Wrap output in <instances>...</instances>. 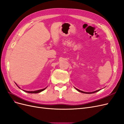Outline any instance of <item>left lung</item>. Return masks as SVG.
<instances>
[{
  "instance_id": "obj_1",
  "label": "left lung",
  "mask_w": 124,
  "mask_h": 124,
  "mask_svg": "<svg viewBox=\"0 0 124 124\" xmlns=\"http://www.w3.org/2000/svg\"><path fill=\"white\" fill-rule=\"evenodd\" d=\"M74 88H75V87H74ZM75 88L76 89V90H78V92H81V93H86V94H92V93H94L97 92H98V91H100V90H101V89H100V90H96V91H93V92H84V91H81V90H79V89H77V88Z\"/></svg>"
}]
</instances>
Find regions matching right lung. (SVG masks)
Masks as SVG:
<instances>
[{"label": "right lung", "instance_id": "right-lung-1", "mask_svg": "<svg viewBox=\"0 0 124 124\" xmlns=\"http://www.w3.org/2000/svg\"><path fill=\"white\" fill-rule=\"evenodd\" d=\"M16 85H17V84H16ZM17 87H18L19 89H20L21 90H22L19 86H17ZM46 88H44V89H40V90H35V91H26V90H23V91L25 92H27V93H40V92H42V91H43L44 90H45L46 88Z\"/></svg>", "mask_w": 124, "mask_h": 124}]
</instances>
